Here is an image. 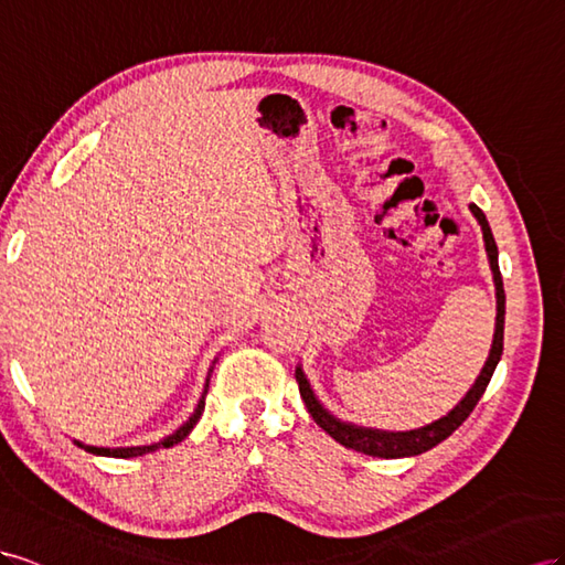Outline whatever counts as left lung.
Masks as SVG:
<instances>
[{
    "mask_svg": "<svg viewBox=\"0 0 565 565\" xmlns=\"http://www.w3.org/2000/svg\"><path fill=\"white\" fill-rule=\"evenodd\" d=\"M473 217L478 220L480 230H482V238H486V250H488V260H490V269L494 277V291H497V319H494V338H492V348L488 354V362L482 366L480 376L476 379V383L471 385V391L466 393V397L459 402V405L449 412L447 416L438 418L424 428H414V430H405V433H388V430H376V428H362L354 424H345L341 418H335L333 414H329L321 402L315 397L310 381L305 376L302 366L296 369V381L300 388V397L308 407L310 416L315 418V424L319 428H324L335 443H341L348 449H354V452H362L369 457H381V459H399V457H416L422 452H428L435 445H440L443 440H447L452 435L469 414L476 409L478 399L486 393L488 383L494 374L497 362L502 358L504 350V305H507V296H504V284H502V274H499V263H497V244L494 236L490 232V224L486 220V213L480 211L476 203L469 205Z\"/></svg>",
    "mask_w": 565,
    "mask_h": 565,
    "instance_id": "left-lung-1",
    "label": "left lung"
}]
</instances>
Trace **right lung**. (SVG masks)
<instances>
[{"label":"right lung","mask_w":565,"mask_h":565,"mask_svg":"<svg viewBox=\"0 0 565 565\" xmlns=\"http://www.w3.org/2000/svg\"><path fill=\"white\" fill-rule=\"evenodd\" d=\"M211 372H213V369H211ZM207 383H211V374H207V379H205V391H203V395H201V399H199L196 409H193V414L189 416V422H186V424H182V426L177 428L172 435H168L166 440L153 443V445H143V447H116V449H110V447H92V445H83V443H77V440H75V445L85 447L87 452H92V455H99V457L130 459V457L149 455V452H153V449H158V447H172V445H177V443H182V440L186 438V435L193 430V426L199 424V418H201V414H203V407H205V393H207Z\"/></svg>","instance_id":"1"}]
</instances>
